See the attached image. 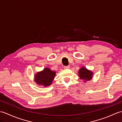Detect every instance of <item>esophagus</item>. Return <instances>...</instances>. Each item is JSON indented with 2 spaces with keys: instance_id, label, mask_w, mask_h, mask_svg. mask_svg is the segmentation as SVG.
<instances>
[{
  "instance_id": "esophagus-1",
  "label": "esophagus",
  "mask_w": 122,
  "mask_h": 122,
  "mask_svg": "<svg viewBox=\"0 0 122 122\" xmlns=\"http://www.w3.org/2000/svg\"><path fill=\"white\" fill-rule=\"evenodd\" d=\"M70 68V66H64V69H69Z\"/></svg>"
}]
</instances>
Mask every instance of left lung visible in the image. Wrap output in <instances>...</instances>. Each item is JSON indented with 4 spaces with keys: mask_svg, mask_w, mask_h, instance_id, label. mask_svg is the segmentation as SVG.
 Returning a JSON list of instances; mask_svg holds the SVG:
<instances>
[{
    "mask_svg": "<svg viewBox=\"0 0 122 122\" xmlns=\"http://www.w3.org/2000/svg\"><path fill=\"white\" fill-rule=\"evenodd\" d=\"M80 78L83 80L84 83L92 80L93 76V73L92 71L89 70L85 67H82L78 72Z\"/></svg>",
    "mask_w": 122,
    "mask_h": 122,
    "instance_id": "1",
    "label": "left lung"
}]
</instances>
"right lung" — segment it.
<instances>
[{
	"instance_id": "obj_1",
	"label": "right lung",
	"mask_w": 122,
	"mask_h": 122,
	"mask_svg": "<svg viewBox=\"0 0 122 122\" xmlns=\"http://www.w3.org/2000/svg\"><path fill=\"white\" fill-rule=\"evenodd\" d=\"M56 74V72L46 68L35 75L34 81L38 85H42L44 87L48 86L51 84Z\"/></svg>"
}]
</instances>
